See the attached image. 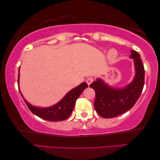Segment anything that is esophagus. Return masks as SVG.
Returning <instances> with one entry per match:
<instances>
[{
  "instance_id": "1",
  "label": "esophagus",
  "mask_w": 160,
  "mask_h": 160,
  "mask_svg": "<svg viewBox=\"0 0 160 160\" xmlns=\"http://www.w3.org/2000/svg\"><path fill=\"white\" fill-rule=\"evenodd\" d=\"M93 82V78L92 77H88L86 78V82L87 83L88 85H90Z\"/></svg>"
}]
</instances>
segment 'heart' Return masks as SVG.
<instances>
[{
	"label": "heart",
	"mask_w": 160,
	"mask_h": 160,
	"mask_svg": "<svg viewBox=\"0 0 160 160\" xmlns=\"http://www.w3.org/2000/svg\"><path fill=\"white\" fill-rule=\"evenodd\" d=\"M118 55V53H117V51L116 49H110L108 52V57L110 59H114Z\"/></svg>",
	"instance_id": "obj_1"
}]
</instances>
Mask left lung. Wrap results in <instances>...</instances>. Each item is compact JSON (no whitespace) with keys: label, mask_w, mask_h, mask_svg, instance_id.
<instances>
[{"label":"left lung","mask_w":160,"mask_h":160,"mask_svg":"<svg viewBox=\"0 0 160 160\" xmlns=\"http://www.w3.org/2000/svg\"><path fill=\"white\" fill-rule=\"evenodd\" d=\"M130 58L135 63V75L132 82L122 88L109 86L103 80H97L90 85L96 92L94 108L101 117L111 118L129 111L138 100L145 83V69L137 52L131 50Z\"/></svg>","instance_id":"left-lung-1"}]
</instances>
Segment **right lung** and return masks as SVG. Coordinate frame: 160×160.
I'll use <instances>...</instances> for the list:
<instances>
[{
	"label": "right lung",
	"instance_id": "add662e5",
	"mask_svg": "<svg viewBox=\"0 0 160 160\" xmlns=\"http://www.w3.org/2000/svg\"><path fill=\"white\" fill-rule=\"evenodd\" d=\"M19 77L20 74H18V84H19ZM87 87V83L85 82L82 83L77 87L69 91L66 96L57 104L49 108H40V107L34 106L28 103L25 99H24V101L30 111L35 116L40 117V118L49 120V121H61V120L67 119L70 116L74 108L76 101L83 92V91ZM22 97L24 98L22 96Z\"/></svg>",
	"mask_w": 160,
	"mask_h": 160
}]
</instances>
